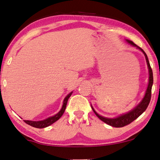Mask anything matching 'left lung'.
<instances>
[{
    "mask_svg": "<svg viewBox=\"0 0 160 160\" xmlns=\"http://www.w3.org/2000/svg\"><path fill=\"white\" fill-rule=\"evenodd\" d=\"M126 41L128 43H130V45H132V47H136L138 49H139L140 51L143 52L144 56H145L146 63H147V66L148 69V76H148V83L147 89H146L145 95H144L143 99L141 100V101L134 108H132V110L128 111V112H127L126 113H123V114H121L114 118L105 117H102L101 115L98 114V113L95 111V109H94L92 106L91 105V107L92 108L94 113H95V115L97 116L101 121L105 122V123H106L107 124H108V125L114 127V128H122V127L126 126L128 125V124H130L131 122L134 121L135 119H136L139 116H141L142 113L146 111V109L147 108L151 100V96H152V87L153 85V72L152 68L150 66L149 61L148 60V57L145 53V52H144L141 47H138L136 44H135L132 41L126 39Z\"/></svg>",
    "mask_w": 160,
    "mask_h": 160,
    "instance_id": "8db88e82",
    "label": "left lung"
}]
</instances>
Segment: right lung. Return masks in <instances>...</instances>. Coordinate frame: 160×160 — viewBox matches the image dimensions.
<instances>
[{
	"label": "right lung",
	"mask_w": 160,
	"mask_h": 160,
	"mask_svg": "<svg viewBox=\"0 0 160 160\" xmlns=\"http://www.w3.org/2000/svg\"><path fill=\"white\" fill-rule=\"evenodd\" d=\"M72 93H73V92H70L68 95L64 98L62 108H61L60 111H59L58 113H56L55 115L52 116V117H48L46 119L41 120V121H30V120H25V123H27L28 124H29V125L36 128H47V127H49V125H51V124L58 121V120L62 117L63 113H64L65 108H66L68 100L69 98L71 96Z\"/></svg>",
	"instance_id": "add662e5"
}]
</instances>
